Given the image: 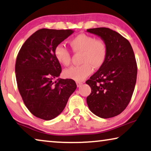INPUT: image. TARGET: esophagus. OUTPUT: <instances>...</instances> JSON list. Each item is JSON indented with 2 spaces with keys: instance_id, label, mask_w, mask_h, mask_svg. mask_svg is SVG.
I'll use <instances>...</instances> for the list:
<instances>
[{
  "instance_id": "obj_1",
  "label": "esophagus",
  "mask_w": 151,
  "mask_h": 151,
  "mask_svg": "<svg viewBox=\"0 0 151 151\" xmlns=\"http://www.w3.org/2000/svg\"><path fill=\"white\" fill-rule=\"evenodd\" d=\"M76 85H77V87H81L83 85V83L79 82V81H76Z\"/></svg>"
}]
</instances>
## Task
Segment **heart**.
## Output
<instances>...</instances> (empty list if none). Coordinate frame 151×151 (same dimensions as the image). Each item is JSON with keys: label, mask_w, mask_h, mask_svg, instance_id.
Here are the masks:
<instances>
[{"label": "heart", "mask_w": 151, "mask_h": 151, "mask_svg": "<svg viewBox=\"0 0 151 151\" xmlns=\"http://www.w3.org/2000/svg\"><path fill=\"white\" fill-rule=\"evenodd\" d=\"M70 45L74 51L82 52L80 66H74L64 71V76L76 81H83L92 73V66L97 69L102 66L107 58L106 43L101 39L81 33L73 37ZM54 55L60 63L68 66L70 63V54L63 44L56 45Z\"/></svg>", "instance_id": "heart-1"}]
</instances>
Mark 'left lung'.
<instances>
[{
    "label": "left lung",
    "instance_id": "1",
    "mask_svg": "<svg viewBox=\"0 0 151 151\" xmlns=\"http://www.w3.org/2000/svg\"><path fill=\"white\" fill-rule=\"evenodd\" d=\"M106 43L107 54L104 64L86 83L91 93L87 97L92 113L101 118L121 114L130 102L134 90L137 65L134 51L126 38L106 27L87 29Z\"/></svg>",
    "mask_w": 151,
    "mask_h": 151
}]
</instances>
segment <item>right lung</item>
Masks as SVG:
<instances>
[{
	"instance_id": "obj_1",
	"label": "right lung",
	"mask_w": 151,
	"mask_h": 151,
	"mask_svg": "<svg viewBox=\"0 0 151 151\" xmlns=\"http://www.w3.org/2000/svg\"><path fill=\"white\" fill-rule=\"evenodd\" d=\"M73 30L41 29L31 35L19 52L16 79L24 104L33 116L51 120L60 114L76 85L58 78L62 68L54 55L56 45Z\"/></svg>"
}]
</instances>
